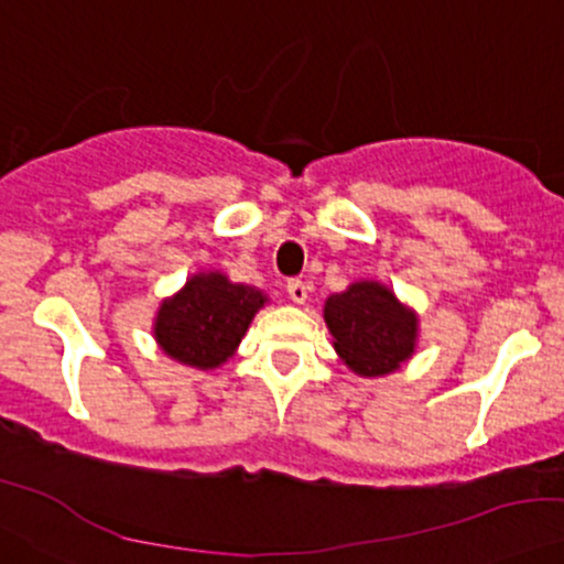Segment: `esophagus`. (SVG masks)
<instances>
[{
    "instance_id": "34e87169",
    "label": "esophagus",
    "mask_w": 564,
    "mask_h": 564,
    "mask_svg": "<svg viewBox=\"0 0 564 564\" xmlns=\"http://www.w3.org/2000/svg\"><path fill=\"white\" fill-rule=\"evenodd\" d=\"M286 294L291 302L304 304V300H307V283H304L302 278H291V281L286 283Z\"/></svg>"
}]
</instances>
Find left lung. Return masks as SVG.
Listing matches in <instances>:
<instances>
[{"instance_id":"1","label":"left lung","mask_w":564,"mask_h":564,"mask_svg":"<svg viewBox=\"0 0 564 564\" xmlns=\"http://www.w3.org/2000/svg\"><path fill=\"white\" fill-rule=\"evenodd\" d=\"M334 347L359 376H383L415 349V315L378 283L362 281L325 302Z\"/></svg>"}]
</instances>
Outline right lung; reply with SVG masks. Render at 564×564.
<instances>
[{
    "mask_svg": "<svg viewBox=\"0 0 564 564\" xmlns=\"http://www.w3.org/2000/svg\"><path fill=\"white\" fill-rule=\"evenodd\" d=\"M262 304L260 291L230 283L226 275H194L175 300L162 302L154 336L178 362L217 368L239 347Z\"/></svg>",
    "mask_w": 564,
    "mask_h": 564,
    "instance_id": "1",
    "label": "right lung"
}]
</instances>
